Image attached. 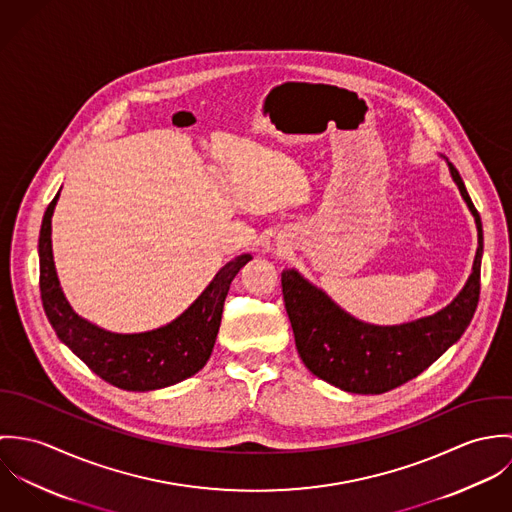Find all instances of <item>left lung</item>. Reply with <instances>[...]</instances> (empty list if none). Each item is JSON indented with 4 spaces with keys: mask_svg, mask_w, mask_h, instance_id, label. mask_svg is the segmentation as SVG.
I'll use <instances>...</instances> for the list:
<instances>
[{
    "mask_svg": "<svg viewBox=\"0 0 512 512\" xmlns=\"http://www.w3.org/2000/svg\"><path fill=\"white\" fill-rule=\"evenodd\" d=\"M443 159L475 219L479 242L463 290L443 309L398 325H374L347 313L295 268L282 272L286 311L303 365L345 392L382 394L416 378L459 341L473 319L481 288L483 224L459 171Z\"/></svg>",
    "mask_w": 512,
    "mask_h": 512,
    "instance_id": "1",
    "label": "left lung"
}]
</instances>
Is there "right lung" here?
<instances>
[{"label":"right lung","instance_id":"add662e5","mask_svg":"<svg viewBox=\"0 0 512 512\" xmlns=\"http://www.w3.org/2000/svg\"><path fill=\"white\" fill-rule=\"evenodd\" d=\"M61 191L45 211L39 232V286L45 313L57 337L102 380L132 392L173 386L207 365L230 282L252 256L226 262L211 284L171 323L142 333H116L80 317L65 297L51 240V219Z\"/></svg>","mask_w":512,"mask_h":512}]
</instances>
